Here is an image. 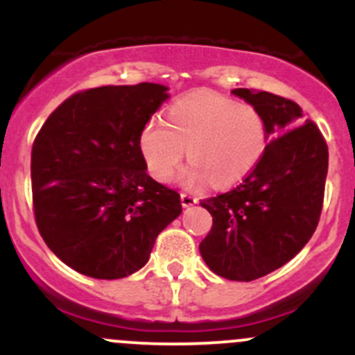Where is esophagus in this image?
<instances>
[{
	"label": "esophagus",
	"instance_id": "esophagus-1",
	"mask_svg": "<svg viewBox=\"0 0 355 355\" xmlns=\"http://www.w3.org/2000/svg\"><path fill=\"white\" fill-rule=\"evenodd\" d=\"M180 199H182V206H184V208H191V206H194L196 202H198V198H194L192 194H187V192H182Z\"/></svg>",
	"mask_w": 355,
	"mask_h": 355
}]
</instances>
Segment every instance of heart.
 <instances>
[{
	"label": "heart",
	"instance_id": "1",
	"mask_svg": "<svg viewBox=\"0 0 355 355\" xmlns=\"http://www.w3.org/2000/svg\"><path fill=\"white\" fill-rule=\"evenodd\" d=\"M267 125L257 107L225 95L192 94L166 109L164 121L150 118L140 133L147 170L170 182L187 149L191 164L182 171L185 187H227L243 180L260 163L267 147Z\"/></svg>",
	"mask_w": 355,
	"mask_h": 355
}]
</instances>
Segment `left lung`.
Listing matches in <instances>:
<instances>
[{
  "instance_id": "1",
  "label": "left lung",
  "mask_w": 355,
  "mask_h": 355,
  "mask_svg": "<svg viewBox=\"0 0 355 355\" xmlns=\"http://www.w3.org/2000/svg\"><path fill=\"white\" fill-rule=\"evenodd\" d=\"M232 95L261 112L269 144L237 187L201 201L213 227L199 251L216 276L248 283L283 267L314 234L324 198L328 146L295 102L248 88H236Z\"/></svg>"
}]
</instances>
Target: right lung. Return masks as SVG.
<instances>
[{
	"instance_id": "right-lung-1",
	"label": "right lung",
	"mask_w": 355,
	"mask_h": 355,
	"mask_svg": "<svg viewBox=\"0 0 355 355\" xmlns=\"http://www.w3.org/2000/svg\"><path fill=\"white\" fill-rule=\"evenodd\" d=\"M168 86H101L72 95L37 133L31 154L34 216L71 269L121 279L149 261L156 237L182 213L180 194L147 175L140 133Z\"/></svg>"
}]
</instances>
